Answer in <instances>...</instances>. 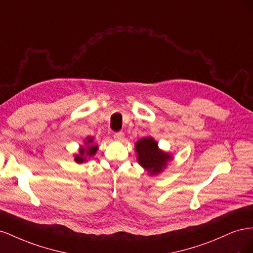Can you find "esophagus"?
<instances>
[{
    "label": "esophagus",
    "instance_id": "obj_1",
    "mask_svg": "<svg viewBox=\"0 0 253 253\" xmlns=\"http://www.w3.org/2000/svg\"><path fill=\"white\" fill-rule=\"evenodd\" d=\"M114 138L115 140H118V141H122L125 138V133L124 132H117L114 134Z\"/></svg>",
    "mask_w": 253,
    "mask_h": 253
}]
</instances>
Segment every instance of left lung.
Listing matches in <instances>:
<instances>
[{"label":"left lung","instance_id":"1","mask_svg":"<svg viewBox=\"0 0 253 253\" xmlns=\"http://www.w3.org/2000/svg\"><path fill=\"white\" fill-rule=\"evenodd\" d=\"M137 160L150 175H157L167 167L172 155L158 148V143L152 137H144L135 143Z\"/></svg>","mask_w":253,"mask_h":253}]
</instances>
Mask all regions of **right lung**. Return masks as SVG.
Wrapping results in <instances>:
<instances>
[{"label":"right lung","instance_id":"1","mask_svg":"<svg viewBox=\"0 0 253 253\" xmlns=\"http://www.w3.org/2000/svg\"><path fill=\"white\" fill-rule=\"evenodd\" d=\"M85 147H81L79 149V154L75 155V162L77 164L85 163L87 157H91L96 154L98 150V145L94 143V137H87L86 140L84 141Z\"/></svg>","mask_w":253,"mask_h":253}]
</instances>
